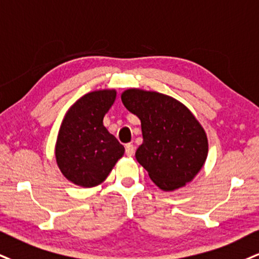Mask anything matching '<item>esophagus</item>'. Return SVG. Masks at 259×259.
<instances>
[{
  "label": "esophagus",
  "instance_id": "obj_1",
  "mask_svg": "<svg viewBox=\"0 0 259 259\" xmlns=\"http://www.w3.org/2000/svg\"><path fill=\"white\" fill-rule=\"evenodd\" d=\"M135 154V146L132 144H127L126 145V155L127 156H133Z\"/></svg>",
  "mask_w": 259,
  "mask_h": 259
}]
</instances>
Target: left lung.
<instances>
[{
  "label": "left lung",
  "mask_w": 259,
  "mask_h": 259,
  "mask_svg": "<svg viewBox=\"0 0 259 259\" xmlns=\"http://www.w3.org/2000/svg\"><path fill=\"white\" fill-rule=\"evenodd\" d=\"M121 101L142 123L136 159L156 186L170 192L191 183L209 151L205 131L192 111L170 96L142 89H127Z\"/></svg>",
  "instance_id": "obj_1"
}]
</instances>
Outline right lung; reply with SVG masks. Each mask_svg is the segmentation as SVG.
<instances>
[{"label": "right lung", "mask_w": 259, "mask_h": 259, "mask_svg": "<svg viewBox=\"0 0 259 259\" xmlns=\"http://www.w3.org/2000/svg\"><path fill=\"white\" fill-rule=\"evenodd\" d=\"M116 100V90L89 92L69 107L55 144L57 167L67 180L90 188L101 185L124 154L123 145L104 127V115Z\"/></svg>", "instance_id": "add662e5"}]
</instances>
